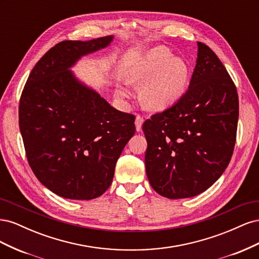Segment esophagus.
<instances>
[{"label":"esophagus","mask_w":259,"mask_h":259,"mask_svg":"<svg viewBox=\"0 0 259 259\" xmlns=\"http://www.w3.org/2000/svg\"><path fill=\"white\" fill-rule=\"evenodd\" d=\"M144 123V117L142 115H136V120H135V125H136V131L140 132L142 131V125Z\"/></svg>","instance_id":"obj_1"}]
</instances>
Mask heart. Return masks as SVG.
I'll use <instances>...</instances> for the list:
<instances>
[{
	"label": "heart",
	"instance_id": "heart-1",
	"mask_svg": "<svg viewBox=\"0 0 259 259\" xmlns=\"http://www.w3.org/2000/svg\"><path fill=\"white\" fill-rule=\"evenodd\" d=\"M189 67L180 58H174L167 49L148 51L132 67L127 74L131 84L143 85L142 103L152 110H163L176 104L186 92ZM121 96L126 92L120 90Z\"/></svg>",
	"mask_w": 259,
	"mask_h": 259
}]
</instances>
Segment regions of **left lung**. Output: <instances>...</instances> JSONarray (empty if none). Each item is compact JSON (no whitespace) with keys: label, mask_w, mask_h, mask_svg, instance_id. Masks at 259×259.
<instances>
[{"label":"left lung","mask_w":259,"mask_h":259,"mask_svg":"<svg viewBox=\"0 0 259 259\" xmlns=\"http://www.w3.org/2000/svg\"><path fill=\"white\" fill-rule=\"evenodd\" d=\"M237 88L217 55L198 42L189 88L176 104L145 121L146 173L168 199L205 191L228 166L237 138Z\"/></svg>","instance_id":"8db88e82"}]
</instances>
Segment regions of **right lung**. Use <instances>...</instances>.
<instances>
[{
  "label": "right lung",
  "mask_w": 259,
  "mask_h": 259,
  "mask_svg": "<svg viewBox=\"0 0 259 259\" xmlns=\"http://www.w3.org/2000/svg\"><path fill=\"white\" fill-rule=\"evenodd\" d=\"M112 38L56 44L36 62L21 93L19 128L29 165L42 185L65 199L100 197L135 134L134 114L116 110L69 70Z\"/></svg>",
  "instance_id": "right-lung-1"
}]
</instances>
